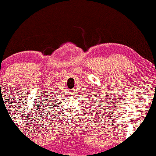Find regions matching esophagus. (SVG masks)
<instances>
[{"mask_svg":"<svg viewBox=\"0 0 156 156\" xmlns=\"http://www.w3.org/2000/svg\"><path fill=\"white\" fill-rule=\"evenodd\" d=\"M76 90H75V89H73V90H71V94H76Z\"/></svg>","mask_w":156,"mask_h":156,"instance_id":"obj_1","label":"esophagus"}]
</instances>
